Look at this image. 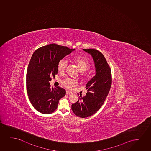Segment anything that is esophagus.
<instances>
[{"label": "esophagus", "instance_id": "1", "mask_svg": "<svg viewBox=\"0 0 151 151\" xmlns=\"http://www.w3.org/2000/svg\"><path fill=\"white\" fill-rule=\"evenodd\" d=\"M71 93H73L72 92H71L70 91H69V90H66V94H67Z\"/></svg>", "mask_w": 151, "mask_h": 151}]
</instances>
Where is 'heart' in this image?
Instances as JSON below:
<instances>
[{
  "label": "heart",
  "mask_w": 151,
  "mask_h": 151,
  "mask_svg": "<svg viewBox=\"0 0 151 151\" xmlns=\"http://www.w3.org/2000/svg\"><path fill=\"white\" fill-rule=\"evenodd\" d=\"M73 61L76 63L81 72H84L90 67V63L88 60L84 59L81 55H77L73 57ZM67 61L65 59L60 60L58 64V69L63 72L67 66ZM63 84L69 88H72L76 84V81L72 78H67L63 81Z\"/></svg>",
  "instance_id": "obj_1"
}]
</instances>
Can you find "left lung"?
<instances>
[{
  "label": "left lung",
  "mask_w": 151,
  "mask_h": 151,
  "mask_svg": "<svg viewBox=\"0 0 151 151\" xmlns=\"http://www.w3.org/2000/svg\"><path fill=\"white\" fill-rule=\"evenodd\" d=\"M93 60L96 75L86 84L87 92L80 96L71 109L76 116L82 118L94 114L103 105L110 90L112 83L111 69L101 52L95 49H83Z\"/></svg>",
  "instance_id": "8db88e82"
}]
</instances>
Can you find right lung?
Listing matches in <instances>:
<instances>
[{"label": "right lung", "mask_w": 151, "mask_h": 151, "mask_svg": "<svg viewBox=\"0 0 151 151\" xmlns=\"http://www.w3.org/2000/svg\"><path fill=\"white\" fill-rule=\"evenodd\" d=\"M75 50L52 43L39 48L32 54L27 70V90L32 105L39 112H53L65 96L64 89L51 87L50 81L58 73L59 61Z\"/></svg>", "instance_id": "add662e5"}]
</instances>
